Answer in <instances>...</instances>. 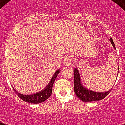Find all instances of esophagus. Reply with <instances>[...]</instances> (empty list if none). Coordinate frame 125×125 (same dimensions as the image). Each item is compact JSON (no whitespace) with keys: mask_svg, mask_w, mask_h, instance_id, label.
I'll use <instances>...</instances> for the list:
<instances>
[{"mask_svg":"<svg viewBox=\"0 0 125 125\" xmlns=\"http://www.w3.org/2000/svg\"><path fill=\"white\" fill-rule=\"evenodd\" d=\"M72 62V57L71 56H67L64 60V65L65 66H70Z\"/></svg>","mask_w":125,"mask_h":125,"instance_id":"1","label":"esophagus"}]
</instances>
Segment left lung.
<instances>
[{
	"label": "left lung",
	"mask_w": 125,
	"mask_h": 125,
	"mask_svg": "<svg viewBox=\"0 0 125 125\" xmlns=\"http://www.w3.org/2000/svg\"><path fill=\"white\" fill-rule=\"evenodd\" d=\"M113 47L115 49V44L113 42L112 38L110 39ZM119 70V69H118ZM118 75V74H117ZM109 90L106 92H97V91H91L90 89L84 87L81 82L80 74L78 72V69H74V91L76 95L83 102H92V101H101L104 99L108 95L110 91Z\"/></svg>",
	"instance_id": "8db88e82"
}]
</instances>
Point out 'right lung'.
I'll use <instances>...</instances> for the list:
<instances>
[{"mask_svg": "<svg viewBox=\"0 0 125 125\" xmlns=\"http://www.w3.org/2000/svg\"><path fill=\"white\" fill-rule=\"evenodd\" d=\"M60 72V69H58L54 74L49 84L47 85V87L40 92H38V93L31 94V95H23L22 93H19L18 91H17L14 89V87H13V89L15 92V93H17V95H18L19 97L22 99V101L27 102V103H33V104H39V103H43V102L46 101L48 98H49V97L52 94L53 83L54 82L55 80H56V78L58 76Z\"/></svg>", "mask_w": 125, "mask_h": 125, "instance_id": "right-lung-1", "label": "right lung"}]
</instances>
